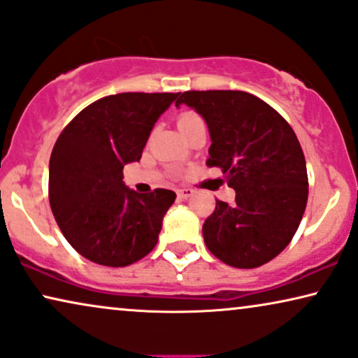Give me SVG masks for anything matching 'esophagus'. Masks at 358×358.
Returning <instances> with one entry per match:
<instances>
[{
	"instance_id": "esophagus-1",
	"label": "esophagus",
	"mask_w": 358,
	"mask_h": 358,
	"mask_svg": "<svg viewBox=\"0 0 358 358\" xmlns=\"http://www.w3.org/2000/svg\"><path fill=\"white\" fill-rule=\"evenodd\" d=\"M193 189L192 188H182V189H178V196L182 198V199H188V198H192L193 196Z\"/></svg>"
}]
</instances>
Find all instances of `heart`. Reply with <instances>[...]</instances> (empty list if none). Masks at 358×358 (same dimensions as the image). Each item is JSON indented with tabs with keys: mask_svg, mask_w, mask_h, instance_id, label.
Listing matches in <instances>:
<instances>
[{
	"mask_svg": "<svg viewBox=\"0 0 358 358\" xmlns=\"http://www.w3.org/2000/svg\"><path fill=\"white\" fill-rule=\"evenodd\" d=\"M198 121H203V119L199 117L196 113H193V111H185V113L180 114L178 121H176V124H178V129L183 131V129H187L188 126H192V124L198 122Z\"/></svg>",
	"mask_w": 358,
	"mask_h": 358,
	"instance_id": "1",
	"label": "heart"
}]
</instances>
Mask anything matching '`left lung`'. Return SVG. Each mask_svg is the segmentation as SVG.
<instances>
[{
	"label": "left lung",
	"instance_id": "obj_1",
	"mask_svg": "<svg viewBox=\"0 0 358 358\" xmlns=\"http://www.w3.org/2000/svg\"><path fill=\"white\" fill-rule=\"evenodd\" d=\"M208 124V166H219L236 203L216 199L203 224L204 244L236 268H255L292 242L308 203L306 160L292 126L270 104L245 92H185Z\"/></svg>",
	"mask_w": 358,
	"mask_h": 358
}]
</instances>
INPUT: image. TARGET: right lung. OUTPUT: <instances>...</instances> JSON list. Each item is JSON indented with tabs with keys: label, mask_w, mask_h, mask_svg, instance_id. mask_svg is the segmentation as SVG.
<instances>
[{
	"label": "right lung",
	"mask_w": 358,
	"mask_h": 358,
	"mask_svg": "<svg viewBox=\"0 0 358 358\" xmlns=\"http://www.w3.org/2000/svg\"><path fill=\"white\" fill-rule=\"evenodd\" d=\"M180 93H119L80 111L49 164V201L69 244L94 264L127 266L154 249L176 194L136 193L122 169L139 162L157 119Z\"/></svg>",
	"instance_id": "add662e5"
}]
</instances>
